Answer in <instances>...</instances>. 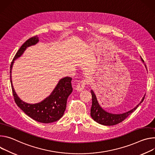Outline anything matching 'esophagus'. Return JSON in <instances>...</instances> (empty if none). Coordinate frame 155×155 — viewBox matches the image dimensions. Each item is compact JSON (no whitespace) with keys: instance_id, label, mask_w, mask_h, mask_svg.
<instances>
[{"instance_id":"obj_1","label":"esophagus","mask_w":155,"mask_h":155,"mask_svg":"<svg viewBox=\"0 0 155 155\" xmlns=\"http://www.w3.org/2000/svg\"><path fill=\"white\" fill-rule=\"evenodd\" d=\"M87 83V81L86 80H82L79 81L76 85V91L78 92H81L82 91H83Z\"/></svg>"}]
</instances>
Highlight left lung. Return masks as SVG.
I'll list each match as a JSON object with an SVG mask.
<instances>
[{
    "label": "left lung",
    "instance_id": "8db88e82",
    "mask_svg": "<svg viewBox=\"0 0 155 155\" xmlns=\"http://www.w3.org/2000/svg\"><path fill=\"white\" fill-rule=\"evenodd\" d=\"M140 58L142 61L144 63V61L141 57ZM91 92L92 97V104L91 109V116L95 121H96L98 124L104 126H113L124 121L128 116H129L137 108V107L140 105L141 103L143 102L145 98L144 95L141 101L133 109L121 114H113L108 113L103 109L99 105L98 101L97 99V97L93 90H91Z\"/></svg>",
    "mask_w": 155,
    "mask_h": 155
}]
</instances>
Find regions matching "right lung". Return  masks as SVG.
<instances>
[{
	"label": "right lung",
	"mask_w": 155,
	"mask_h": 155,
	"mask_svg": "<svg viewBox=\"0 0 155 155\" xmlns=\"http://www.w3.org/2000/svg\"><path fill=\"white\" fill-rule=\"evenodd\" d=\"M39 38L34 36L27 40L15 55L10 65V78L13 95L18 107L28 116L42 123H50L59 120L63 115L66 107L67 99L72 91V78L65 77L61 79L49 96L37 104H28L21 100L15 91L12 84V70L15 60L20 57L26 49L39 42Z\"/></svg>",
	"instance_id": "right-lung-1"
}]
</instances>
